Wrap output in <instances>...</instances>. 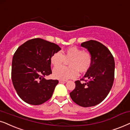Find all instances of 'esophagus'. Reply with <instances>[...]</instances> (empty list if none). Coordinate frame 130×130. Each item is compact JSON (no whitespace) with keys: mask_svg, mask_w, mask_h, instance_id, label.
Segmentation results:
<instances>
[{"mask_svg":"<svg viewBox=\"0 0 130 130\" xmlns=\"http://www.w3.org/2000/svg\"><path fill=\"white\" fill-rule=\"evenodd\" d=\"M67 82V80H59V83H65Z\"/></svg>","mask_w":130,"mask_h":130,"instance_id":"obj_1","label":"esophagus"}]
</instances>
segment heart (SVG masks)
Segmentation results:
<instances>
[{
    "instance_id": "1",
    "label": "heart",
    "mask_w": 130,
    "mask_h": 130,
    "mask_svg": "<svg viewBox=\"0 0 130 130\" xmlns=\"http://www.w3.org/2000/svg\"><path fill=\"white\" fill-rule=\"evenodd\" d=\"M65 60H70L68 62L70 67H59ZM51 62L53 67H56L53 71V77L60 80H67L77 77L79 71H87L92 63V56L89 52L74 46L62 52L58 51L53 53L51 58Z\"/></svg>"
}]
</instances>
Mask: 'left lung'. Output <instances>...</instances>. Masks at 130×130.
I'll return each mask as SVG.
<instances>
[{"instance_id":"obj_1","label":"left lung","mask_w":130,"mask_h":130,"mask_svg":"<svg viewBox=\"0 0 130 130\" xmlns=\"http://www.w3.org/2000/svg\"><path fill=\"white\" fill-rule=\"evenodd\" d=\"M81 46L91 54L92 63L83 78L75 81V88L70 94L76 104L90 107L101 103L109 93L114 81L115 61L109 50L99 41L90 40Z\"/></svg>"}]
</instances>
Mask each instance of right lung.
<instances>
[{
    "label": "right lung",
    "mask_w": 130,
    "mask_h": 130,
    "mask_svg": "<svg viewBox=\"0 0 130 130\" xmlns=\"http://www.w3.org/2000/svg\"><path fill=\"white\" fill-rule=\"evenodd\" d=\"M60 50L58 45L40 38L29 40L17 49L12 62V81L25 102L39 105L51 98L59 81L44 77L52 74L51 56Z\"/></svg>",
    "instance_id": "right-lung-1"
}]
</instances>
